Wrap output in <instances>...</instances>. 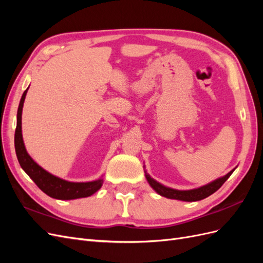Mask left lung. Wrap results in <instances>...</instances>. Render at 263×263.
Wrapping results in <instances>:
<instances>
[{
    "mask_svg": "<svg viewBox=\"0 0 263 263\" xmlns=\"http://www.w3.org/2000/svg\"><path fill=\"white\" fill-rule=\"evenodd\" d=\"M234 170L227 173L225 177L219 178L217 180H215L214 182L210 183L208 185L201 186L195 190H189V191H179V190H173L170 187H165L160 183H158L155 181L153 178H150L149 174L146 173V178L147 181L149 182V184L151 185L158 194H160L161 196L168 197V198H173V200H180V201H185V202H194V201H200L203 200V198L208 197L212 195L213 193L216 192V191L224 184L226 180L232 176V173Z\"/></svg>",
    "mask_w": 263,
    "mask_h": 263,
    "instance_id": "8db88e82",
    "label": "left lung"
}]
</instances>
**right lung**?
<instances>
[{
    "label": "right lung",
    "instance_id": "add662e5",
    "mask_svg": "<svg viewBox=\"0 0 263 263\" xmlns=\"http://www.w3.org/2000/svg\"><path fill=\"white\" fill-rule=\"evenodd\" d=\"M26 89L24 91L22 99L17 109V125L15 129V151L18 159V162L22 169L25 171L29 178L33 180L36 185L41 189L44 193L49 195L50 197L57 198V200H74V198L87 197L94 194L99 191L103 184V180L99 179L92 182H68L52 176L49 172L44 170L42 166H39L30 156L24 146L23 136H22V110L24 101L27 93Z\"/></svg>",
    "mask_w": 263,
    "mask_h": 263
}]
</instances>
